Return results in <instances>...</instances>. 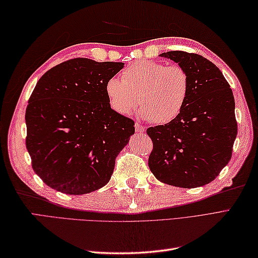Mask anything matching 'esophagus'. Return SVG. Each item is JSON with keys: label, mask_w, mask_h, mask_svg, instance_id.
<instances>
[{"label": "esophagus", "mask_w": 258, "mask_h": 258, "mask_svg": "<svg viewBox=\"0 0 258 258\" xmlns=\"http://www.w3.org/2000/svg\"><path fill=\"white\" fill-rule=\"evenodd\" d=\"M135 130H136V132H140V133L145 132V127L140 123H135Z\"/></svg>", "instance_id": "34e87169"}]
</instances>
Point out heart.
<instances>
[{
	"mask_svg": "<svg viewBox=\"0 0 258 258\" xmlns=\"http://www.w3.org/2000/svg\"><path fill=\"white\" fill-rule=\"evenodd\" d=\"M120 76L122 80L111 78L105 84L109 106L118 114L132 113L140 102L142 116L155 124H166L182 113L187 102L189 78L179 65L139 61Z\"/></svg>",
	"mask_w": 258,
	"mask_h": 258,
	"instance_id": "1",
	"label": "heart"
}]
</instances>
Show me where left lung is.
<instances>
[{
  "label": "left lung",
  "instance_id": "8db88e82",
  "mask_svg": "<svg viewBox=\"0 0 258 258\" xmlns=\"http://www.w3.org/2000/svg\"><path fill=\"white\" fill-rule=\"evenodd\" d=\"M188 74L189 94L172 122L146 130L153 142L151 172L161 182L193 188L215 179L232 157L237 135L235 101L215 64L195 53L161 54Z\"/></svg>",
  "mask_w": 258,
  "mask_h": 258
}]
</instances>
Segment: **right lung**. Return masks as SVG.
I'll return each mask as SVG.
<instances>
[{
	"label": "right lung",
	"instance_id": "right-lung-1",
	"mask_svg": "<svg viewBox=\"0 0 258 258\" xmlns=\"http://www.w3.org/2000/svg\"><path fill=\"white\" fill-rule=\"evenodd\" d=\"M123 67L78 57L38 80L25 112V145L33 171L51 188L82 195L108 183L135 132L134 120L113 111L105 93Z\"/></svg>",
	"mask_w": 258,
	"mask_h": 258
}]
</instances>
